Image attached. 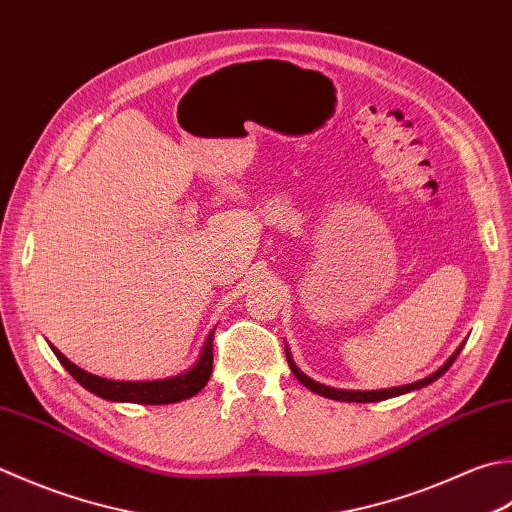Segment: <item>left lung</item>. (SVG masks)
Wrapping results in <instances>:
<instances>
[{
  "label": "left lung",
  "instance_id": "obj_1",
  "mask_svg": "<svg viewBox=\"0 0 512 512\" xmlns=\"http://www.w3.org/2000/svg\"><path fill=\"white\" fill-rule=\"evenodd\" d=\"M464 344H466V342H462V346H457L455 353L450 355V357L446 359V362H444V366H439L433 375H428V377H424V379H419V382H413V384L395 386V388H382V390H344V388L324 386V384L315 382V379H310L308 375H304L302 370L297 368L295 359H293V355H290L288 346H286V359H288V366H290V370H293V375H295V377L299 379V382H302L308 390H313V393L322 395V397H328V399H335V402H357V404H366V402H382V399H390V397L406 395V393H410V390H419V388H424V386H428V384L437 382V379L442 377L450 366H453V362L457 359V355L462 353Z\"/></svg>",
  "mask_w": 512,
  "mask_h": 512
}]
</instances>
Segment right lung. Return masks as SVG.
Segmentation results:
<instances>
[{"label": "right lung", "instance_id": "obj_1", "mask_svg": "<svg viewBox=\"0 0 512 512\" xmlns=\"http://www.w3.org/2000/svg\"><path fill=\"white\" fill-rule=\"evenodd\" d=\"M53 353L57 355L59 362L68 370L70 375L77 379V384H82L90 393L108 399V402H128V404H175V402H184V399L197 395L202 390L210 373H213V330L206 337V342L199 350V357L195 359V364L188 370L173 377H164V379H153V382H117V379H106L88 373V370L75 366L70 359H66L55 346Z\"/></svg>", "mask_w": 512, "mask_h": 512}]
</instances>
